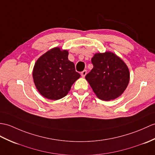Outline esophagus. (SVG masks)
I'll list each match as a JSON object with an SVG mask.
<instances>
[{"label":"esophagus","mask_w":155,"mask_h":155,"mask_svg":"<svg viewBox=\"0 0 155 155\" xmlns=\"http://www.w3.org/2000/svg\"><path fill=\"white\" fill-rule=\"evenodd\" d=\"M86 73H87V71H86V70H84L83 71L81 72V76L82 77H84L86 76Z\"/></svg>","instance_id":"1"}]
</instances>
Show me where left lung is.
<instances>
[{"label":"left lung","mask_w":155,"mask_h":155,"mask_svg":"<svg viewBox=\"0 0 155 155\" xmlns=\"http://www.w3.org/2000/svg\"><path fill=\"white\" fill-rule=\"evenodd\" d=\"M91 61L93 69L85 78L98 98L108 101L121 95L129 81V71L124 61L111 52L96 53Z\"/></svg>","instance_id":"left-lung-1"}]
</instances>
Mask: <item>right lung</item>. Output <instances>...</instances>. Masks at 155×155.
Masks as SVG:
<instances>
[{
  "instance_id": "1",
  "label": "right lung",
  "mask_w": 155,
  "mask_h": 155,
  "mask_svg": "<svg viewBox=\"0 0 155 155\" xmlns=\"http://www.w3.org/2000/svg\"><path fill=\"white\" fill-rule=\"evenodd\" d=\"M68 51L59 48L46 52L38 59L33 78L39 92L46 98L59 100L65 96L81 74L68 59Z\"/></svg>"
}]
</instances>
